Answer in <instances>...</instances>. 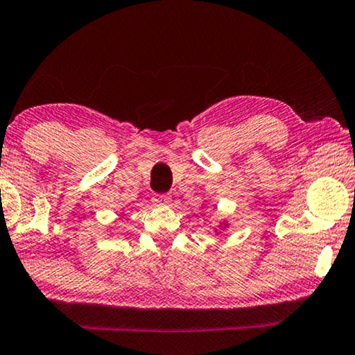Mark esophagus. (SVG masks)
Masks as SVG:
<instances>
[{"label": "esophagus", "instance_id": "1", "mask_svg": "<svg viewBox=\"0 0 355 355\" xmlns=\"http://www.w3.org/2000/svg\"><path fill=\"white\" fill-rule=\"evenodd\" d=\"M153 204L155 205H167L168 202H171V196L168 194H155L151 198Z\"/></svg>", "mask_w": 355, "mask_h": 355}]
</instances>
